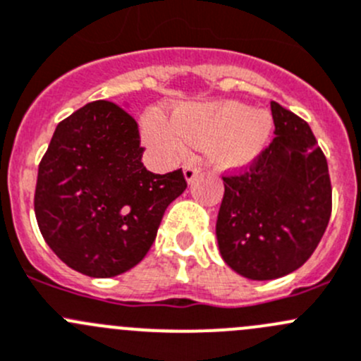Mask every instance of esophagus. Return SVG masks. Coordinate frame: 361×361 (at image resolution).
Returning a JSON list of instances; mask_svg holds the SVG:
<instances>
[{
	"label": "esophagus",
	"mask_w": 361,
	"mask_h": 361,
	"mask_svg": "<svg viewBox=\"0 0 361 361\" xmlns=\"http://www.w3.org/2000/svg\"><path fill=\"white\" fill-rule=\"evenodd\" d=\"M199 173H201V169H199V167L195 166L194 162H187V164H185L183 174H185V180H187L188 183H190V181H194V178L197 176Z\"/></svg>",
	"instance_id": "obj_1"
}]
</instances>
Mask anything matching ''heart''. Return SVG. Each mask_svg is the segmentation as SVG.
I'll return each instance as SVG.
<instances>
[{"mask_svg": "<svg viewBox=\"0 0 361 361\" xmlns=\"http://www.w3.org/2000/svg\"><path fill=\"white\" fill-rule=\"evenodd\" d=\"M271 132V118L262 111L234 100L185 104L171 120L152 113L142 121L146 142L162 159H178L187 145H208L209 157L224 167L252 162L264 148Z\"/></svg>", "mask_w": 361, "mask_h": 361, "instance_id": "b5f03b06", "label": "heart"}]
</instances>
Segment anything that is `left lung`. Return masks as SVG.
Masks as SVG:
<instances>
[{"label":"left lung","instance_id":"obj_1","mask_svg":"<svg viewBox=\"0 0 361 361\" xmlns=\"http://www.w3.org/2000/svg\"><path fill=\"white\" fill-rule=\"evenodd\" d=\"M275 137L247 169L222 176L216 240L227 266L252 281L298 269L331 215L328 162L309 123L271 102Z\"/></svg>","mask_w":361,"mask_h":361}]
</instances>
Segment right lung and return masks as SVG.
<instances>
[{"label":"right lung","mask_w":361,"mask_h":361,"mask_svg":"<svg viewBox=\"0 0 361 361\" xmlns=\"http://www.w3.org/2000/svg\"><path fill=\"white\" fill-rule=\"evenodd\" d=\"M139 125L107 100L86 104L56 127L38 166L35 216L56 255L87 277H114L148 254L183 171L149 173Z\"/></svg>","instance_id":"obj_1"}]
</instances>
